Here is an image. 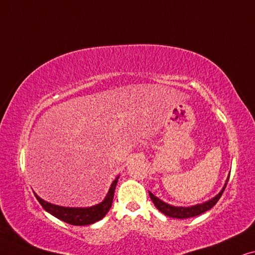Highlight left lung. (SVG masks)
Returning <instances> with one entry per match:
<instances>
[{
	"instance_id": "obj_1",
	"label": "left lung",
	"mask_w": 255,
	"mask_h": 255,
	"mask_svg": "<svg viewBox=\"0 0 255 255\" xmlns=\"http://www.w3.org/2000/svg\"><path fill=\"white\" fill-rule=\"evenodd\" d=\"M228 180H229V177L227 179V181H225V184L223 186V188L221 189V192L218 193L216 196H214L213 199L206 201V202L203 203H199V204H195V206H189V207H177V206H172V204H168L166 202H164L163 200H160L157 198L152 194L151 192H149V195L150 198H151L153 204H155V207L158 209L160 213H163L164 215H166L168 217H172V218H189V217H194V216H198V215H201L203 213H206V211L210 210L211 208H213L215 204L217 203V201L220 200V198L223 194L225 187H227V184H228Z\"/></svg>"
}]
</instances>
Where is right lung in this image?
<instances>
[{
  "instance_id": "right-lung-1",
  "label": "right lung",
  "mask_w": 255,
  "mask_h": 255,
  "mask_svg": "<svg viewBox=\"0 0 255 255\" xmlns=\"http://www.w3.org/2000/svg\"><path fill=\"white\" fill-rule=\"evenodd\" d=\"M118 179H119V175L114 179L109 192H107L105 199H104L100 203L95 204V206L91 207H62L42 200L41 198H39L35 193L34 196L37 198L39 203L41 204L42 208H44L47 213L53 215V216L56 218H59V220L66 222V223H69L71 225H80V227L81 225H89L100 221L107 213H109L110 208L112 207L114 191H116Z\"/></svg>"
}]
</instances>
